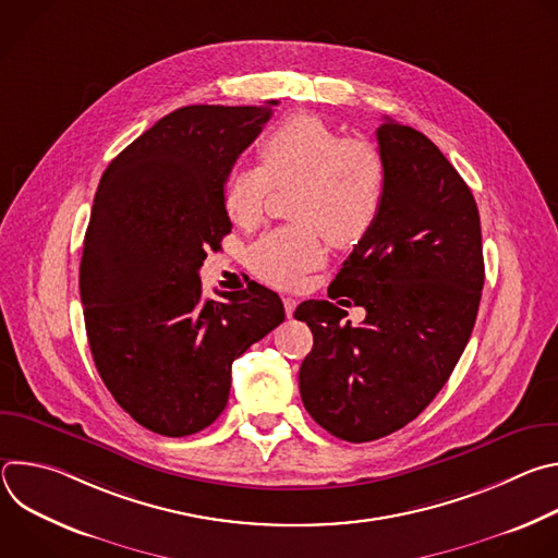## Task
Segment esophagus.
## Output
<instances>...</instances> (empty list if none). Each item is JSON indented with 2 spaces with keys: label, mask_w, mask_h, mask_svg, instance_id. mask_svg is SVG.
<instances>
[{
  "label": "esophagus",
  "mask_w": 558,
  "mask_h": 558,
  "mask_svg": "<svg viewBox=\"0 0 558 558\" xmlns=\"http://www.w3.org/2000/svg\"><path fill=\"white\" fill-rule=\"evenodd\" d=\"M282 304H284V313H287V317H291V315H293V311H295V306H298V300H295V298H291V295H287V298H282Z\"/></svg>",
  "instance_id": "1"
}]
</instances>
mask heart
<instances>
[{"mask_svg":"<svg viewBox=\"0 0 558 558\" xmlns=\"http://www.w3.org/2000/svg\"><path fill=\"white\" fill-rule=\"evenodd\" d=\"M260 168L229 174L222 192L229 218L245 229L263 222L271 187L295 185L289 227L265 233L250 250V269L267 284L293 289L320 267L329 241L360 243L375 225L386 168L379 149L364 138H342L327 121L295 114L274 128L258 147Z\"/></svg>","mask_w":558,"mask_h":558,"instance_id":"b5f03b06","label":"heart"}]
</instances>
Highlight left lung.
<instances>
[{
    "mask_svg": "<svg viewBox=\"0 0 558 558\" xmlns=\"http://www.w3.org/2000/svg\"><path fill=\"white\" fill-rule=\"evenodd\" d=\"M381 209L333 284L366 308L306 300L295 317L313 349L300 366L308 415L344 441H373L413 422L457 366L484 289L482 222L474 196L439 147L386 119ZM351 304V302H349Z\"/></svg>",
    "mask_w": 558,
    "mask_h": 558,
    "instance_id": "8db88e82",
    "label": "left lung"
}]
</instances>
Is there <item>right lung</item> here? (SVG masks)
I'll use <instances>...</instances> for the list:
<instances>
[{
  "label": "right lung",
  "instance_id": "obj_1",
  "mask_svg": "<svg viewBox=\"0 0 558 558\" xmlns=\"http://www.w3.org/2000/svg\"><path fill=\"white\" fill-rule=\"evenodd\" d=\"M276 104L179 108L101 177L78 267L86 333L117 404L151 433L216 422L233 360L284 320L278 293L258 282L209 300L198 278L231 231L227 177Z\"/></svg>",
  "mask_w": 558,
  "mask_h": 558
}]
</instances>
